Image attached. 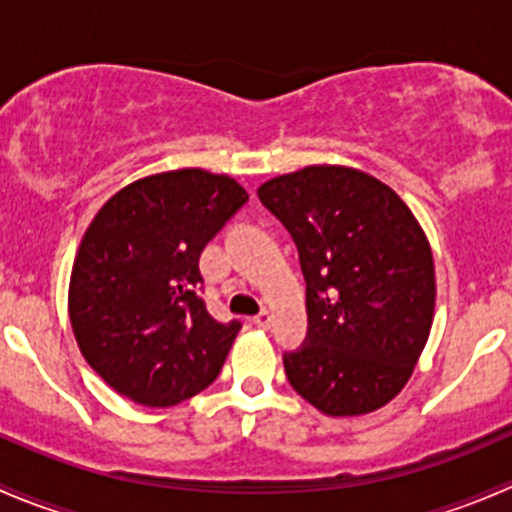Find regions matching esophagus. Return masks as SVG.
Listing matches in <instances>:
<instances>
[{
  "mask_svg": "<svg viewBox=\"0 0 512 512\" xmlns=\"http://www.w3.org/2000/svg\"><path fill=\"white\" fill-rule=\"evenodd\" d=\"M252 322H255L257 327H260V329H270V324H272V314L267 312V309H262V312L257 314V317H252Z\"/></svg>",
  "mask_w": 512,
  "mask_h": 512,
  "instance_id": "obj_1",
  "label": "esophagus"
}]
</instances>
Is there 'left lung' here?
<instances>
[{"mask_svg":"<svg viewBox=\"0 0 512 512\" xmlns=\"http://www.w3.org/2000/svg\"><path fill=\"white\" fill-rule=\"evenodd\" d=\"M257 195L292 235L307 282V347L285 354L289 384L327 416L381 409L431 334L426 232L389 185L347 165H307Z\"/></svg>","mask_w":512,"mask_h":512,"instance_id":"1","label":"left lung"}]
</instances>
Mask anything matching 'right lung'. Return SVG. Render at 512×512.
Returning <instances> with one entry per match:
<instances>
[{
    "label": "right lung",
    "mask_w": 512,
    "mask_h": 512,
    "mask_svg": "<svg viewBox=\"0 0 512 512\" xmlns=\"http://www.w3.org/2000/svg\"><path fill=\"white\" fill-rule=\"evenodd\" d=\"M245 203L230 175L180 168L121 188L86 227L69 319L84 359L113 391L165 409L218 379L240 322L210 317L200 252Z\"/></svg>",
    "instance_id": "right-lung-1"
}]
</instances>
